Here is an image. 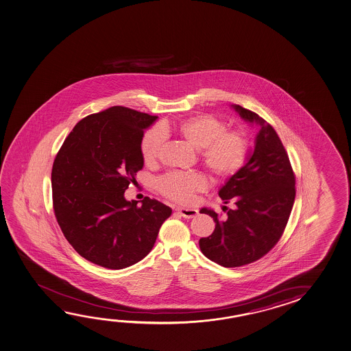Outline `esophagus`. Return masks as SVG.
Listing matches in <instances>:
<instances>
[{"instance_id":"34e87169","label":"esophagus","mask_w":351,"mask_h":351,"mask_svg":"<svg viewBox=\"0 0 351 351\" xmlns=\"http://www.w3.org/2000/svg\"><path fill=\"white\" fill-rule=\"evenodd\" d=\"M178 213L186 219H191V217H195L198 214V210L192 209V208H178Z\"/></svg>"}]
</instances>
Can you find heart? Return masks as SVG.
I'll return each instance as SVG.
<instances>
[{
	"label": "heart",
	"mask_w": 351,
	"mask_h": 351,
	"mask_svg": "<svg viewBox=\"0 0 351 351\" xmlns=\"http://www.w3.org/2000/svg\"><path fill=\"white\" fill-rule=\"evenodd\" d=\"M170 134L198 149L202 167L217 181L234 176L248 159L250 142L245 131L227 130L223 119L213 114H198L147 131L141 141V154L147 167L158 162L164 137ZM205 187L204 176L198 173H169L156 181V189L164 197L181 204L192 203L195 195Z\"/></svg>",
	"instance_id": "1"
}]
</instances>
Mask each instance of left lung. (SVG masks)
I'll use <instances>...</instances> for the list:
<instances>
[{"instance_id":"8db88e82","label":"left lung","mask_w":351,"mask_h":351,"mask_svg":"<svg viewBox=\"0 0 351 351\" xmlns=\"http://www.w3.org/2000/svg\"><path fill=\"white\" fill-rule=\"evenodd\" d=\"M244 120L256 123L259 134L248 162L220 189L226 216L203 208L215 221L199 248L208 259L223 267L252 264L269 253L285 232L295 199V175L275 129L265 119L241 106H233Z\"/></svg>"}]
</instances>
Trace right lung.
Listing matches in <instances>:
<instances>
[{
  "mask_svg": "<svg viewBox=\"0 0 351 351\" xmlns=\"http://www.w3.org/2000/svg\"><path fill=\"white\" fill-rule=\"evenodd\" d=\"M158 117L115 106L81 119L52 167L57 222L82 258L110 270L138 263L151 252L171 209L145 197L125 199L143 167L141 141Z\"/></svg>",
  "mask_w": 351,
  "mask_h": 351,
  "instance_id": "add662e5",
  "label": "right lung"
}]
</instances>
